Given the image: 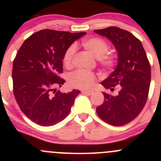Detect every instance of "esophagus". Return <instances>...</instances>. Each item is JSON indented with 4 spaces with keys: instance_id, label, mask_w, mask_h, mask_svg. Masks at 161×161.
<instances>
[{
    "instance_id": "34e87169",
    "label": "esophagus",
    "mask_w": 161,
    "mask_h": 161,
    "mask_svg": "<svg viewBox=\"0 0 161 161\" xmlns=\"http://www.w3.org/2000/svg\"><path fill=\"white\" fill-rule=\"evenodd\" d=\"M82 93L83 94H86V95H92V93H93V91H90V90H82Z\"/></svg>"
}]
</instances>
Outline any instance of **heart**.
<instances>
[{
	"label": "heart",
	"instance_id": "heart-1",
	"mask_svg": "<svg viewBox=\"0 0 161 161\" xmlns=\"http://www.w3.org/2000/svg\"><path fill=\"white\" fill-rule=\"evenodd\" d=\"M82 45L86 50L97 58L98 63L103 68L113 69L118 64V56L114 52L107 50L108 43L103 38L97 36L89 37L84 39ZM75 47L71 45L64 52L63 55V64L65 67L69 68L72 64ZM97 81V75L91 71L86 70H77L70 74L69 83L74 88L88 90L93 86Z\"/></svg>",
	"mask_w": 161,
	"mask_h": 161
}]
</instances>
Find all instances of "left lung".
I'll list each match as a JSON object with an SVG mask.
<instances>
[{"label":"left lung","instance_id":"8db88e82","mask_svg":"<svg viewBox=\"0 0 161 161\" xmlns=\"http://www.w3.org/2000/svg\"><path fill=\"white\" fill-rule=\"evenodd\" d=\"M94 32L109 39L118 53L116 69L101 84L111 91L121 86L117 96L103 92L104 101L97 107V113L108 124L125 125L140 114L147 103L151 80L150 61L140 40L129 31L111 26Z\"/></svg>","mask_w":161,"mask_h":161}]
</instances>
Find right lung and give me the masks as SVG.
I'll list each match as a JSON object with an SVG mask.
<instances>
[{"label": "right lung", "instance_id": "obj_1", "mask_svg": "<svg viewBox=\"0 0 161 161\" xmlns=\"http://www.w3.org/2000/svg\"><path fill=\"white\" fill-rule=\"evenodd\" d=\"M86 33L43 30L32 34L18 50L13 61V92L21 111L36 124L54 125L70 112L80 91L62 93L54 88L65 82L60 77L64 52Z\"/></svg>", "mask_w": 161, "mask_h": 161}]
</instances>
